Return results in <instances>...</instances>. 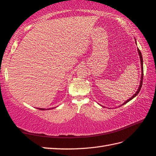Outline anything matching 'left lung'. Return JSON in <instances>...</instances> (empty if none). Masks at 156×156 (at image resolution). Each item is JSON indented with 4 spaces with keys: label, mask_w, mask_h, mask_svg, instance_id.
Returning <instances> with one entry per match:
<instances>
[{
    "label": "left lung",
    "mask_w": 156,
    "mask_h": 156,
    "mask_svg": "<svg viewBox=\"0 0 156 156\" xmlns=\"http://www.w3.org/2000/svg\"><path fill=\"white\" fill-rule=\"evenodd\" d=\"M137 52H138V54H139V55H140V61H141V80H140V85H139V87H138V89H137V91L136 92V93H135V94L131 97V98H130L129 99H127L126 101H125L124 102L123 104H122V105H124V104H126V103H127V102H129L130 100H131L132 99H133L135 97H136V95H137V94L138 93H139V92L140 91V89H141V86H142V83H143V77H144V67H143V58H142V55H141V52H140V49H137Z\"/></svg>",
    "instance_id": "left-lung-1"
}]
</instances>
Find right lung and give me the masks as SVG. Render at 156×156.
I'll use <instances>...</instances> for the list:
<instances>
[{"label":"right lung","mask_w":156,"mask_h":156,"mask_svg":"<svg viewBox=\"0 0 156 156\" xmlns=\"http://www.w3.org/2000/svg\"><path fill=\"white\" fill-rule=\"evenodd\" d=\"M52 109H53V108H52ZM39 109H40V110H49V109H43V108H39Z\"/></svg>","instance_id":"add662e5"}]
</instances>
